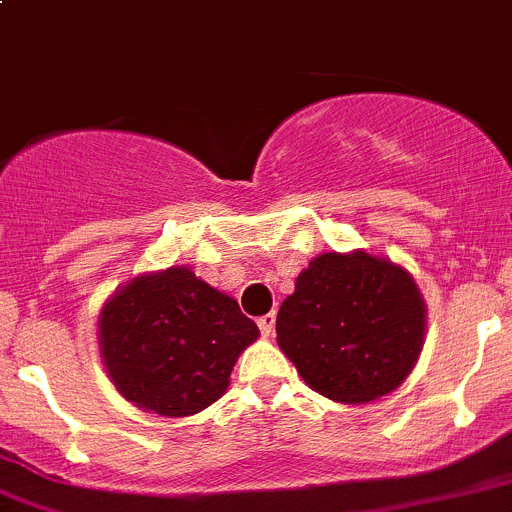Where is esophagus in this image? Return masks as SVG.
<instances>
[{
	"label": "esophagus",
	"mask_w": 512,
	"mask_h": 512,
	"mask_svg": "<svg viewBox=\"0 0 512 512\" xmlns=\"http://www.w3.org/2000/svg\"><path fill=\"white\" fill-rule=\"evenodd\" d=\"M257 327H260L262 337H270L272 332H275V314H265V317L257 319Z\"/></svg>",
	"instance_id": "esophagus-1"
}]
</instances>
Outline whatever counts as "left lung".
<instances>
[{"instance_id": "8db88e82", "label": "left lung", "mask_w": 512, "mask_h": 512, "mask_svg": "<svg viewBox=\"0 0 512 512\" xmlns=\"http://www.w3.org/2000/svg\"><path fill=\"white\" fill-rule=\"evenodd\" d=\"M426 342V302L406 267L366 250L309 260L277 314V344L304 384L339 404L391 394Z\"/></svg>"}]
</instances>
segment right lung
I'll use <instances>...</instances> for the list:
<instances>
[{
    "label": "right lung",
    "mask_w": 512,
    "mask_h": 512,
    "mask_svg": "<svg viewBox=\"0 0 512 512\" xmlns=\"http://www.w3.org/2000/svg\"><path fill=\"white\" fill-rule=\"evenodd\" d=\"M257 337L237 299L185 265L133 277L98 314V352L111 384L136 409L168 418L215 404Z\"/></svg>",
    "instance_id": "obj_1"
}]
</instances>
